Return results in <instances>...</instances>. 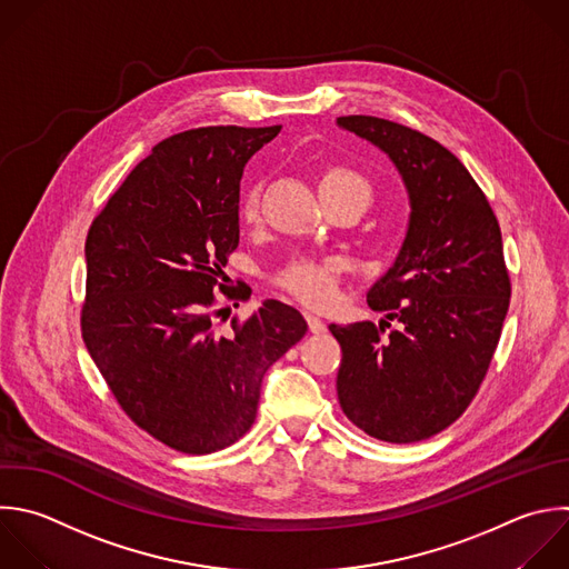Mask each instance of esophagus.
<instances>
[{
	"mask_svg": "<svg viewBox=\"0 0 569 569\" xmlns=\"http://www.w3.org/2000/svg\"><path fill=\"white\" fill-rule=\"evenodd\" d=\"M305 318H307V325H309V331H311V333H322V331H327V325L322 322V318H318V316H313V313H305Z\"/></svg>",
	"mask_w": 569,
	"mask_h": 569,
	"instance_id": "esophagus-1",
	"label": "esophagus"
}]
</instances>
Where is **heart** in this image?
<instances>
[{
	"label": "heart",
	"instance_id": "heart-1",
	"mask_svg": "<svg viewBox=\"0 0 569 569\" xmlns=\"http://www.w3.org/2000/svg\"><path fill=\"white\" fill-rule=\"evenodd\" d=\"M320 196H349L362 209L371 202L369 182L353 169L333 167L320 178ZM240 216L244 222H258L260 198L256 191H247L240 202ZM340 280V262L333 258H293L278 273L276 284L311 307H325L336 298Z\"/></svg>",
	"mask_w": 569,
	"mask_h": 569
}]
</instances>
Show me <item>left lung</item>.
<instances>
[{"instance_id":"left-lung-1","label":"left lung","mask_w":569,"mask_h":569,"mask_svg":"<svg viewBox=\"0 0 569 569\" xmlns=\"http://www.w3.org/2000/svg\"><path fill=\"white\" fill-rule=\"evenodd\" d=\"M338 127L389 156L411 202L402 249L367 293L387 320L329 325L342 349L338 400L378 440H425L462 416L493 358L511 296L500 227L436 140L371 116H345Z\"/></svg>"}]
</instances>
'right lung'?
<instances>
[{
	"mask_svg": "<svg viewBox=\"0 0 569 569\" xmlns=\"http://www.w3.org/2000/svg\"><path fill=\"white\" fill-rule=\"evenodd\" d=\"M282 127H202L153 147L87 236L82 338L124 413L182 453L242 438L267 369L305 333L293 307L264 300L218 329L216 296L240 242L244 164ZM231 300L240 293H224Z\"/></svg>",
	"mask_w": 569,
	"mask_h": 569,
	"instance_id": "1",
	"label": "right lung"
}]
</instances>
